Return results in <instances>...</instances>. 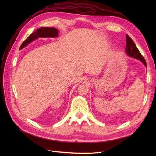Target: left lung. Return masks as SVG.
I'll list each match as a JSON object with an SVG mask.
<instances>
[{
	"label": "left lung",
	"mask_w": 156,
	"mask_h": 156,
	"mask_svg": "<svg viewBox=\"0 0 156 156\" xmlns=\"http://www.w3.org/2000/svg\"><path fill=\"white\" fill-rule=\"evenodd\" d=\"M125 52L127 55L131 56V57L140 60L146 66V62L145 59L140 53V51H139L137 48L136 47L133 41L131 40V37L127 34L126 35V47Z\"/></svg>",
	"instance_id": "1"
}]
</instances>
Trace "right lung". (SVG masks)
Returning <instances> with one entry per match:
<instances>
[{"instance_id": "1", "label": "right lung", "mask_w": 156, "mask_h": 156, "mask_svg": "<svg viewBox=\"0 0 156 156\" xmlns=\"http://www.w3.org/2000/svg\"><path fill=\"white\" fill-rule=\"evenodd\" d=\"M58 36V30L55 28L51 27H42L37 29L27 37L23 42L20 47V49H22L27 45H29L32 41L35 40L38 37H56Z\"/></svg>"}]
</instances>
